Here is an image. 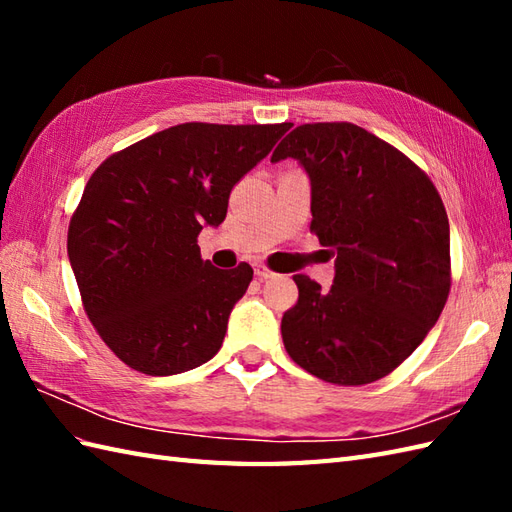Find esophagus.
<instances>
[{"label": "esophagus", "mask_w": 512, "mask_h": 512, "mask_svg": "<svg viewBox=\"0 0 512 512\" xmlns=\"http://www.w3.org/2000/svg\"><path fill=\"white\" fill-rule=\"evenodd\" d=\"M255 275H257L259 279H268V277H273L275 273H273V270H270L266 264H255Z\"/></svg>", "instance_id": "obj_1"}]
</instances>
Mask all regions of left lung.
Instances as JSON below:
<instances>
[{"label":"left lung","instance_id":"1","mask_svg":"<svg viewBox=\"0 0 512 512\" xmlns=\"http://www.w3.org/2000/svg\"><path fill=\"white\" fill-rule=\"evenodd\" d=\"M284 158L308 171L310 233L336 255L330 290L292 277L286 352L325 383H374L411 356L449 299L447 209L416 162L354 123L299 125L270 160Z\"/></svg>","mask_w":512,"mask_h":512}]
</instances>
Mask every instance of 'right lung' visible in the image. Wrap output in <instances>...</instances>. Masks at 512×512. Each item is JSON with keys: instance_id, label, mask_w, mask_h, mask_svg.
Segmentation results:
<instances>
[{"instance_id": "add662e5", "label": "right lung", "mask_w": 512, "mask_h": 512, "mask_svg": "<svg viewBox=\"0 0 512 512\" xmlns=\"http://www.w3.org/2000/svg\"><path fill=\"white\" fill-rule=\"evenodd\" d=\"M292 125L182 123L105 158L68 226L83 310L103 343L147 376L211 361L253 279L202 259V226Z\"/></svg>"}]
</instances>
